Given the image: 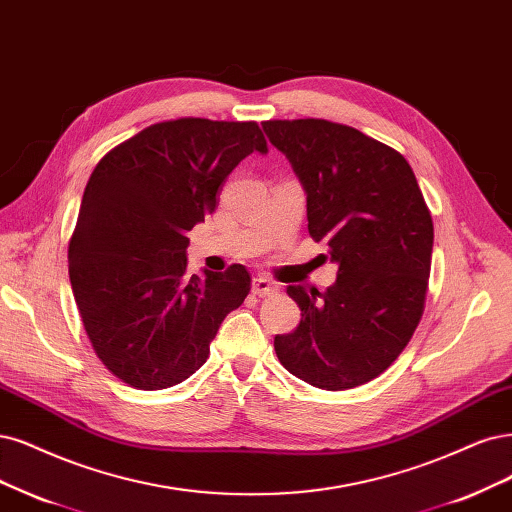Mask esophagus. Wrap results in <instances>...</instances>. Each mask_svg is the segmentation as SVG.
<instances>
[{
	"label": "esophagus",
	"mask_w": 512,
	"mask_h": 512,
	"mask_svg": "<svg viewBox=\"0 0 512 512\" xmlns=\"http://www.w3.org/2000/svg\"><path fill=\"white\" fill-rule=\"evenodd\" d=\"M252 292H254L256 296H269V294L277 292V284H275L273 279H269V277L258 275V277H254V281H252Z\"/></svg>",
	"instance_id": "obj_1"
}]
</instances>
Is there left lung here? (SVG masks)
<instances>
[{"label":"left lung","mask_w":512,"mask_h":512,"mask_svg":"<svg viewBox=\"0 0 512 512\" xmlns=\"http://www.w3.org/2000/svg\"><path fill=\"white\" fill-rule=\"evenodd\" d=\"M307 195L309 235L328 241L337 281L288 286L301 324L277 334L286 370L320 390L379 377L407 347L426 303L434 226L400 152L322 118L262 122Z\"/></svg>","instance_id":"left-lung-1"}]
</instances>
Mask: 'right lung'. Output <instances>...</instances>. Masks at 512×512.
Returning <instances> with one entry per match:
<instances>
[{"label": "right lung", "instance_id": "1", "mask_svg": "<svg viewBox=\"0 0 512 512\" xmlns=\"http://www.w3.org/2000/svg\"><path fill=\"white\" fill-rule=\"evenodd\" d=\"M254 150L267 154L256 122L178 118L118 144L88 178L69 281L95 354L120 381L137 390L186 381L248 296L243 264L188 275L186 248L228 173Z\"/></svg>", "mask_w": 512, "mask_h": 512}]
</instances>
